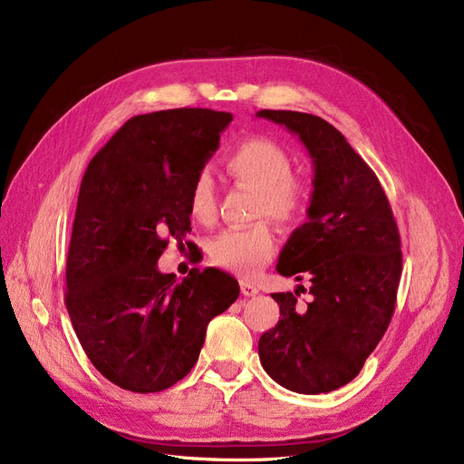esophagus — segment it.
I'll use <instances>...</instances> for the list:
<instances>
[{
  "label": "esophagus",
  "mask_w": 464,
  "mask_h": 464,
  "mask_svg": "<svg viewBox=\"0 0 464 464\" xmlns=\"http://www.w3.org/2000/svg\"><path fill=\"white\" fill-rule=\"evenodd\" d=\"M241 293L245 296H254V295H258V287L250 281H241Z\"/></svg>",
  "instance_id": "34e87169"
}]
</instances>
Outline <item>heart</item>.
<instances>
[{
	"instance_id": "obj_1",
	"label": "heart",
	"mask_w": 464,
	"mask_h": 464,
	"mask_svg": "<svg viewBox=\"0 0 464 464\" xmlns=\"http://www.w3.org/2000/svg\"><path fill=\"white\" fill-rule=\"evenodd\" d=\"M226 171L235 185L258 192L254 218H272L283 227H295L306 219L310 190L303 179L293 175L289 154L276 142L262 137L246 139L227 156ZM188 210L192 219L200 223L216 218V190L208 173H200L194 181ZM274 252L276 231L267 221L227 229L208 245L214 266L241 276L256 274L272 260Z\"/></svg>"
}]
</instances>
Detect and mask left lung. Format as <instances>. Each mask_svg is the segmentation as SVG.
I'll list each match as a JSON object with an SVG mask.
<instances>
[{"label": "left lung", "mask_w": 464, "mask_h": 464, "mask_svg": "<svg viewBox=\"0 0 464 464\" xmlns=\"http://www.w3.org/2000/svg\"><path fill=\"white\" fill-rule=\"evenodd\" d=\"M298 134L314 161L308 221L283 246L277 272L310 283L274 293L279 322L258 341L264 370L296 393L339 390L358 376L392 322L402 272L397 221L376 173L325 119L262 110Z\"/></svg>", "instance_id": "8db88e82"}]
</instances>
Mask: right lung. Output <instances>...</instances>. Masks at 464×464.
<instances>
[{"label": "right lung", "instance_id": "obj_1", "mask_svg": "<svg viewBox=\"0 0 464 464\" xmlns=\"http://www.w3.org/2000/svg\"><path fill=\"white\" fill-rule=\"evenodd\" d=\"M226 111L181 108L134 115L84 171L67 254L65 306L103 378L134 393L163 392L197 364L206 327L238 296L216 267L177 283L160 274L169 238L190 233L188 198Z\"/></svg>", "mask_w": 464, "mask_h": 464}]
</instances>
